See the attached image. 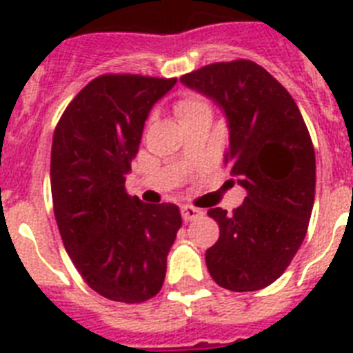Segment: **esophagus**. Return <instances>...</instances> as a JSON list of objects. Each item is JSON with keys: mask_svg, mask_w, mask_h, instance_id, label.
I'll use <instances>...</instances> for the list:
<instances>
[{"mask_svg": "<svg viewBox=\"0 0 353 353\" xmlns=\"http://www.w3.org/2000/svg\"><path fill=\"white\" fill-rule=\"evenodd\" d=\"M182 218H183V222H193V220H196V218H200L203 214L200 209L193 208V205H182Z\"/></svg>", "mask_w": 353, "mask_h": 353, "instance_id": "obj_1", "label": "esophagus"}]
</instances>
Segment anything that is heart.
Here are the masks:
<instances>
[{"instance_id":"heart-1","label":"heart","mask_w":353,"mask_h":353,"mask_svg":"<svg viewBox=\"0 0 353 353\" xmlns=\"http://www.w3.org/2000/svg\"><path fill=\"white\" fill-rule=\"evenodd\" d=\"M174 115H176L179 122L191 121V119L203 117V115L211 117V104L202 95H194V93L183 95L174 104Z\"/></svg>"}]
</instances>
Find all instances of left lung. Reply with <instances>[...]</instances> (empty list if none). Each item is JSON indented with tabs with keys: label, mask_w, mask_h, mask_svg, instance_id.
<instances>
[{
	"label": "left lung",
	"mask_w": 353,
	"mask_h": 353,
	"mask_svg": "<svg viewBox=\"0 0 353 353\" xmlns=\"http://www.w3.org/2000/svg\"><path fill=\"white\" fill-rule=\"evenodd\" d=\"M180 83L225 115L223 164L247 191L232 214L209 209L220 225L205 252L209 274L227 290H260L290 265L312 214L316 155L305 121L290 93L252 61L214 63Z\"/></svg>",
	"instance_id": "8db88e82"
}]
</instances>
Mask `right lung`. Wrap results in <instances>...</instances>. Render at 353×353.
Here are the masks:
<instances>
[{
  "instance_id": "right-lung-1",
  "label": "right lung",
  "mask_w": 353,
  "mask_h": 353,
  "mask_svg": "<svg viewBox=\"0 0 353 353\" xmlns=\"http://www.w3.org/2000/svg\"><path fill=\"white\" fill-rule=\"evenodd\" d=\"M176 79L101 75L68 104L50 159L55 222L75 269L95 292L121 303L153 298L182 225L174 203L126 193L144 122Z\"/></svg>"
}]
</instances>
